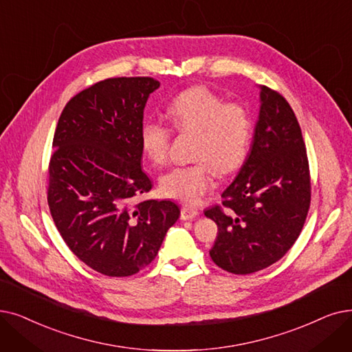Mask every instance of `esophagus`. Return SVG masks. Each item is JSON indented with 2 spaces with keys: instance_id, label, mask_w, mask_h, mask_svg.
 Here are the masks:
<instances>
[{
  "instance_id": "34e87169",
  "label": "esophagus",
  "mask_w": 352,
  "mask_h": 352,
  "mask_svg": "<svg viewBox=\"0 0 352 352\" xmlns=\"http://www.w3.org/2000/svg\"><path fill=\"white\" fill-rule=\"evenodd\" d=\"M198 216V210L192 206H184L181 208V219L182 220H192Z\"/></svg>"
}]
</instances>
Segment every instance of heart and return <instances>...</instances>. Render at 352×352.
<instances>
[{
	"label": "heart",
	"mask_w": 352,
	"mask_h": 352,
	"mask_svg": "<svg viewBox=\"0 0 352 352\" xmlns=\"http://www.w3.org/2000/svg\"><path fill=\"white\" fill-rule=\"evenodd\" d=\"M166 119L178 131L194 133L192 164L178 165L162 175L161 192L184 203H197L216 184L214 170L236 171L246 158L253 118L239 103H226L223 98L204 87L181 91L166 108ZM171 129L160 119L146 120L141 128V146L154 164L168 158Z\"/></svg>",
	"instance_id": "obj_1"
}]
</instances>
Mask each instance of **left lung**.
I'll return each instance as SVG.
<instances>
[{"mask_svg":"<svg viewBox=\"0 0 352 352\" xmlns=\"http://www.w3.org/2000/svg\"><path fill=\"white\" fill-rule=\"evenodd\" d=\"M221 197L223 207L204 211L219 227L210 256L234 274L276 263L307 220L311 178L300 126L286 99L266 86L250 154Z\"/></svg>","mask_w":352,"mask_h":352,"instance_id":"obj_1","label":"left lung"}]
</instances>
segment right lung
Here are the masks:
<instances>
[{
	"label": "right lung",
	"mask_w": 352,
	"mask_h": 352,
	"mask_svg": "<svg viewBox=\"0 0 352 352\" xmlns=\"http://www.w3.org/2000/svg\"><path fill=\"white\" fill-rule=\"evenodd\" d=\"M158 87L152 78L102 80L67 102L54 132L52 217L69 249L106 276H131L148 266L179 217L170 200L135 204L152 188L141 168V128Z\"/></svg>",
	"instance_id": "obj_1"
}]
</instances>
